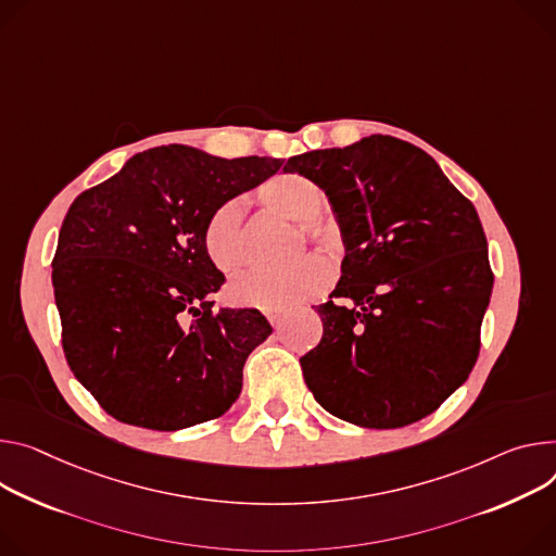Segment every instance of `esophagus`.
I'll return each instance as SVG.
<instances>
[{"mask_svg":"<svg viewBox=\"0 0 556 556\" xmlns=\"http://www.w3.org/2000/svg\"><path fill=\"white\" fill-rule=\"evenodd\" d=\"M283 315H286V313H281V311H270L266 317H268V321H270L273 326H279L281 319H283Z\"/></svg>","mask_w":556,"mask_h":556,"instance_id":"esophagus-1","label":"esophagus"}]
</instances>
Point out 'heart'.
I'll list each match as a JSON object with an SVG mask.
<instances>
[{"label":"heart","mask_w":556,"mask_h":556,"mask_svg":"<svg viewBox=\"0 0 556 556\" xmlns=\"http://www.w3.org/2000/svg\"><path fill=\"white\" fill-rule=\"evenodd\" d=\"M262 204L299 226L326 248L341 243L339 228L324 219L328 194L311 177L299 173H283L268 179L260 188ZM208 260L224 275L237 273L245 264V248L241 237V206L237 201H226L217 206L201 232ZM332 281V268L321 257H306L286 270H252L235 279L228 288L230 299L239 306L262 311H286L299 301L321 294Z\"/></svg>","instance_id":"b5f03b06"}]
</instances>
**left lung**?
<instances>
[{
    "mask_svg": "<svg viewBox=\"0 0 556 556\" xmlns=\"http://www.w3.org/2000/svg\"><path fill=\"white\" fill-rule=\"evenodd\" d=\"M315 179L341 226V279L321 341L301 357L313 396L364 428L432 415L472 372L490 304L488 241L472 201L426 150L370 135L290 157Z\"/></svg>",
    "mask_w": 556,
    "mask_h": 556,
    "instance_id": "obj_1",
    "label": "left lung"
}]
</instances>
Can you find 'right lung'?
I'll list each match as a JSON object with an SVG mask.
<instances>
[{"mask_svg": "<svg viewBox=\"0 0 556 556\" xmlns=\"http://www.w3.org/2000/svg\"><path fill=\"white\" fill-rule=\"evenodd\" d=\"M281 164L160 146L71 204L53 257L62 345L117 421L170 432L237 401L243 364L273 328L257 308L215 311L211 294L226 279L201 232L217 206Z\"/></svg>", "mask_w": 556, "mask_h": 556, "instance_id": "obj_1", "label": "right lung"}]
</instances>
